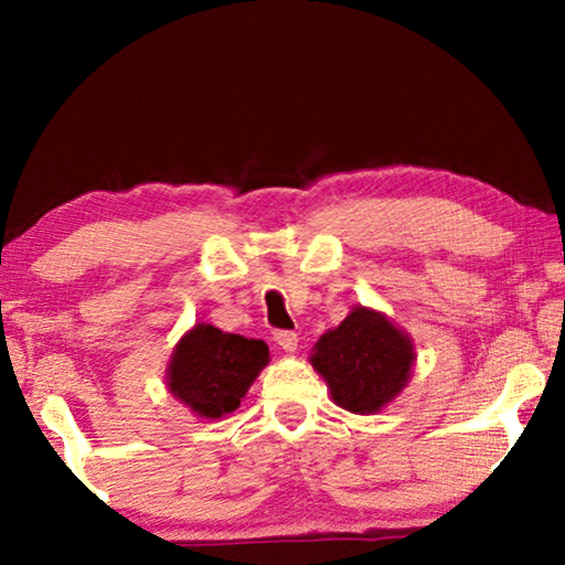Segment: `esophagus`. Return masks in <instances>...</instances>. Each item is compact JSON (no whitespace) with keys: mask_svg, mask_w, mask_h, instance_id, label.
<instances>
[{"mask_svg":"<svg viewBox=\"0 0 565 565\" xmlns=\"http://www.w3.org/2000/svg\"><path fill=\"white\" fill-rule=\"evenodd\" d=\"M274 341L279 343L284 351H294L296 347H299V337H296V331H286V329L274 331Z\"/></svg>","mask_w":565,"mask_h":565,"instance_id":"1","label":"esophagus"}]
</instances>
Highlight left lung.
Returning <instances> with one entry per match:
<instances>
[{
    "instance_id": "left-lung-1",
    "label": "left lung",
    "mask_w": 565,
    "mask_h": 565,
    "mask_svg": "<svg viewBox=\"0 0 565 565\" xmlns=\"http://www.w3.org/2000/svg\"><path fill=\"white\" fill-rule=\"evenodd\" d=\"M311 363L341 408L374 414L406 386L414 343L386 317L359 306L317 341Z\"/></svg>"
}]
</instances>
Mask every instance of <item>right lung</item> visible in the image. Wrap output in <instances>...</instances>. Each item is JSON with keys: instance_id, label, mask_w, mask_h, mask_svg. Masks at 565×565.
Listing matches in <instances>:
<instances>
[{"instance_id": "right-lung-1", "label": "right lung", "mask_w": 565, "mask_h": 565, "mask_svg": "<svg viewBox=\"0 0 565 565\" xmlns=\"http://www.w3.org/2000/svg\"><path fill=\"white\" fill-rule=\"evenodd\" d=\"M266 361L269 347L262 339L199 323L179 341L169 363V391L199 416L218 418L238 408Z\"/></svg>"}]
</instances>
